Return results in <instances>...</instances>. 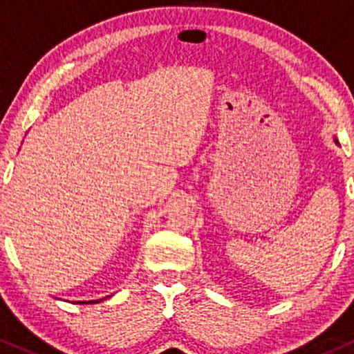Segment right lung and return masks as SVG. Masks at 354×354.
<instances>
[{
  "label": "right lung",
  "mask_w": 354,
  "mask_h": 354,
  "mask_svg": "<svg viewBox=\"0 0 354 354\" xmlns=\"http://www.w3.org/2000/svg\"><path fill=\"white\" fill-rule=\"evenodd\" d=\"M91 302H93V300H91ZM79 304H87V302H79Z\"/></svg>",
  "instance_id": "add662e5"
}]
</instances>
